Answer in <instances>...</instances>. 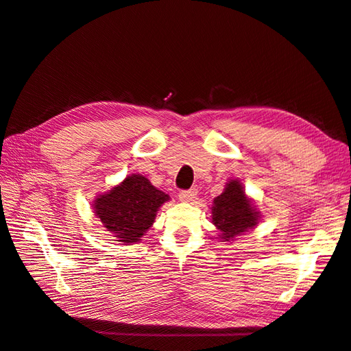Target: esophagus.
Wrapping results in <instances>:
<instances>
[{
    "label": "esophagus",
    "mask_w": 351,
    "mask_h": 351,
    "mask_svg": "<svg viewBox=\"0 0 351 351\" xmlns=\"http://www.w3.org/2000/svg\"><path fill=\"white\" fill-rule=\"evenodd\" d=\"M196 196H197V190L190 189V190H184V192H180L178 199L182 202H192L196 199Z\"/></svg>",
    "instance_id": "34e87169"
}]
</instances>
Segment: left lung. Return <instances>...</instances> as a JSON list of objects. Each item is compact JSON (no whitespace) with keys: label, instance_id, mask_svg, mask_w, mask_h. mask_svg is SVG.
Returning a JSON list of instances; mask_svg holds the SVG:
<instances>
[{"label":"left lung","instance_id":"obj_1","mask_svg":"<svg viewBox=\"0 0 351 351\" xmlns=\"http://www.w3.org/2000/svg\"><path fill=\"white\" fill-rule=\"evenodd\" d=\"M212 224L218 230L221 241L232 243L236 237L253 230L262 218L252 197L244 192L239 178H230L224 192L212 202Z\"/></svg>","mask_w":351,"mask_h":351}]
</instances>
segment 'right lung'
I'll use <instances>...</instances> for the list:
<instances>
[{
	"instance_id": "1",
	"label": "right lung",
	"mask_w": 351,
	"mask_h": 351,
	"mask_svg": "<svg viewBox=\"0 0 351 351\" xmlns=\"http://www.w3.org/2000/svg\"><path fill=\"white\" fill-rule=\"evenodd\" d=\"M168 200L169 196L152 186L145 176L130 174L95 197L92 209L115 241L132 244L142 240L154 226L158 209Z\"/></svg>"
}]
</instances>
